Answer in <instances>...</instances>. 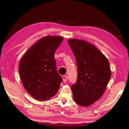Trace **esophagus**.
<instances>
[{"label": "esophagus", "instance_id": "34e87169", "mask_svg": "<svg viewBox=\"0 0 129 129\" xmlns=\"http://www.w3.org/2000/svg\"><path fill=\"white\" fill-rule=\"evenodd\" d=\"M62 80H63V82H67V80H68V78L66 76H62Z\"/></svg>", "mask_w": 129, "mask_h": 129}]
</instances>
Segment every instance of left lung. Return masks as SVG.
<instances>
[{"instance_id":"obj_1","label":"left lung","mask_w":129,"mask_h":129,"mask_svg":"<svg viewBox=\"0 0 129 129\" xmlns=\"http://www.w3.org/2000/svg\"><path fill=\"white\" fill-rule=\"evenodd\" d=\"M77 65V82L71 86L76 104L88 106L101 98L112 72L106 56L94 45L77 39L68 40Z\"/></svg>"}]
</instances>
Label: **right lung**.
Returning a JSON list of instances; mask_svg holds the SVG:
<instances>
[{"mask_svg": "<svg viewBox=\"0 0 129 129\" xmlns=\"http://www.w3.org/2000/svg\"><path fill=\"white\" fill-rule=\"evenodd\" d=\"M63 39L58 36L43 37L25 52L19 62L24 88L38 101L48 100L60 88L62 79L57 71L54 55Z\"/></svg>", "mask_w": 129, "mask_h": 129, "instance_id": "obj_1", "label": "right lung"}]
</instances>
